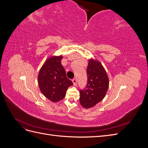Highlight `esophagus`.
Here are the masks:
<instances>
[{"instance_id": "obj_1", "label": "esophagus", "mask_w": 148, "mask_h": 148, "mask_svg": "<svg viewBox=\"0 0 148 148\" xmlns=\"http://www.w3.org/2000/svg\"><path fill=\"white\" fill-rule=\"evenodd\" d=\"M72 82L73 83L74 86H76V85H77V79H76V78L73 79H72Z\"/></svg>"}]
</instances>
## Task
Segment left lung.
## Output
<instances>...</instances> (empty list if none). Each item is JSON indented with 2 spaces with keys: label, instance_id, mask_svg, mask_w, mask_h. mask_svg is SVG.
I'll list each match as a JSON object with an SVG mask.
<instances>
[{
  "label": "left lung",
  "instance_id": "8db88e82",
  "mask_svg": "<svg viewBox=\"0 0 148 148\" xmlns=\"http://www.w3.org/2000/svg\"><path fill=\"white\" fill-rule=\"evenodd\" d=\"M87 75V86L79 91V102L84 108L89 109L104 99L109 88V80L104 66L95 59L88 60Z\"/></svg>",
  "mask_w": 148,
  "mask_h": 148
}]
</instances>
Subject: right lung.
Returning a JSON list of instances; mask_svg holds the SVG:
<instances>
[{
    "label": "right lung",
    "instance_id": "right-lung-1",
    "mask_svg": "<svg viewBox=\"0 0 148 148\" xmlns=\"http://www.w3.org/2000/svg\"><path fill=\"white\" fill-rule=\"evenodd\" d=\"M63 57L50 56L44 62L38 77L40 91L49 100L57 102L64 99L68 88L73 84L66 78L65 70L61 64Z\"/></svg>",
    "mask_w": 148,
    "mask_h": 148
}]
</instances>
